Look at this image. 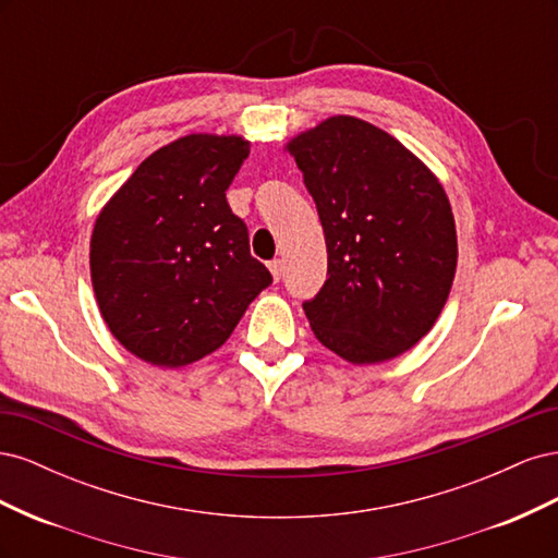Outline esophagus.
<instances>
[{
	"instance_id": "esophagus-1",
	"label": "esophagus",
	"mask_w": 558,
	"mask_h": 558,
	"mask_svg": "<svg viewBox=\"0 0 558 558\" xmlns=\"http://www.w3.org/2000/svg\"><path fill=\"white\" fill-rule=\"evenodd\" d=\"M267 267H269V272H272L275 281H279V279H281V272H283V263H281V260H272Z\"/></svg>"
}]
</instances>
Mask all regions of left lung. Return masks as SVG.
I'll return each instance as SVG.
<instances>
[{
	"label": "left lung",
	"instance_id": "obj_1",
	"mask_svg": "<svg viewBox=\"0 0 558 558\" xmlns=\"http://www.w3.org/2000/svg\"><path fill=\"white\" fill-rule=\"evenodd\" d=\"M283 150L326 234L328 279L302 305L314 337L353 365L402 356L435 326L456 275V223L440 179L356 116H330Z\"/></svg>",
	"mask_w": 558,
	"mask_h": 558
}]
</instances>
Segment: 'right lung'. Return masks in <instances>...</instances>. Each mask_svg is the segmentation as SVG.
<instances>
[{
  "mask_svg": "<svg viewBox=\"0 0 558 558\" xmlns=\"http://www.w3.org/2000/svg\"><path fill=\"white\" fill-rule=\"evenodd\" d=\"M248 144L240 134H185L154 150L97 214L99 314L148 365L177 369L221 349L272 283L226 199Z\"/></svg>",
  "mask_w": 558,
  "mask_h": 558,
  "instance_id": "1",
  "label": "right lung"
}]
</instances>
